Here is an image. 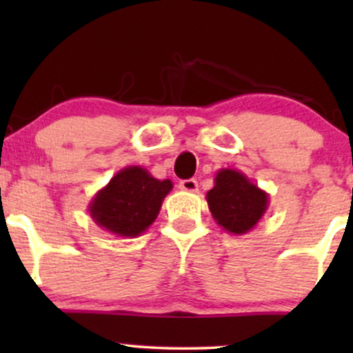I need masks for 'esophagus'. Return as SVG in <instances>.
<instances>
[{
    "mask_svg": "<svg viewBox=\"0 0 353 353\" xmlns=\"http://www.w3.org/2000/svg\"><path fill=\"white\" fill-rule=\"evenodd\" d=\"M197 181L196 179H184L179 182V189L185 190V192H197Z\"/></svg>",
    "mask_w": 353,
    "mask_h": 353,
    "instance_id": "34e87169",
    "label": "esophagus"
}]
</instances>
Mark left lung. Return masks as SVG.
Instances as JSON below:
<instances>
[{"label": "left lung", "mask_w": 353, "mask_h": 353, "mask_svg": "<svg viewBox=\"0 0 353 353\" xmlns=\"http://www.w3.org/2000/svg\"><path fill=\"white\" fill-rule=\"evenodd\" d=\"M205 199L214 221L234 236L250 232L269 208V194L244 172L229 168L217 171Z\"/></svg>", "instance_id": "8db88e82"}]
</instances>
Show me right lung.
I'll list each match as a JSON object with an SVG mask.
<instances>
[{
    "instance_id": "add662e5",
    "label": "right lung",
    "mask_w": 353,
    "mask_h": 353,
    "mask_svg": "<svg viewBox=\"0 0 353 353\" xmlns=\"http://www.w3.org/2000/svg\"><path fill=\"white\" fill-rule=\"evenodd\" d=\"M172 181H159L141 165H128L94 194L88 210L101 229L119 237H137L156 221Z\"/></svg>"
}]
</instances>
